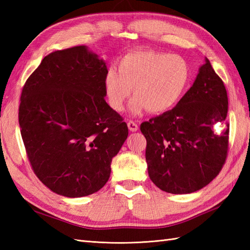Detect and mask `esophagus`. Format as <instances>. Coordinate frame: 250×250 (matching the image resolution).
Returning <instances> with one entry per match:
<instances>
[{
	"instance_id": "34e87169",
	"label": "esophagus",
	"mask_w": 250,
	"mask_h": 250,
	"mask_svg": "<svg viewBox=\"0 0 250 250\" xmlns=\"http://www.w3.org/2000/svg\"><path fill=\"white\" fill-rule=\"evenodd\" d=\"M128 128L131 132H136L137 130H139V125H137V124L134 121H129L128 122Z\"/></svg>"
}]
</instances>
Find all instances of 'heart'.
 Returning a JSON list of instances; mask_svg holds the SVG:
<instances>
[{
	"label": "heart",
	"instance_id": "obj_1",
	"mask_svg": "<svg viewBox=\"0 0 250 250\" xmlns=\"http://www.w3.org/2000/svg\"><path fill=\"white\" fill-rule=\"evenodd\" d=\"M190 65L184 57L151 50H137L125 55L118 72L109 68L104 79V90L109 106L121 111L131 97L129 109L139 115L147 109L162 114L182 100L190 83Z\"/></svg>",
	"mask_w": 250,
	"mask_h": 250
}]
</instances>
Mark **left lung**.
Returning <instances> with one entry per match:
<instances>
[{
  "label": "left lung",
  "instance_id": "1",
  "mask_svg": "<svg viewBox=\"0 0 250 250\" xmlns=\"http://www.w3.org/2000/svg\"><path fill=\"white\" fill-rule=\"evenodd\" d=\"M227 114L224 82L205 58L193 84L176 106L141 125L151 182L173 194L191 193L208 185L227 158ZM224 123L225 128L217 134L214 126Z\"/></svg>",
  "mask_w": 250,
  "mask_h": 250
}]
</instances>
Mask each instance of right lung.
Here are the masks:
<instances>
[{"label": "right lung", "instance_id": "obj_1", "mask_svg": "<svg viewBox=\"0 0 250 250\" xmlns=\"http://www.w3.org/2000/svg\"><path fill=\"white\" fill-rule=\"evenodd\" d=\"M107 66L87 46L51 52L25 82L19 125L36 176L55 193L81 198L107 183L128 125L105 101Z\"/></svg>", "mask_w": 250, "mask_h": 250}]
</instances>
